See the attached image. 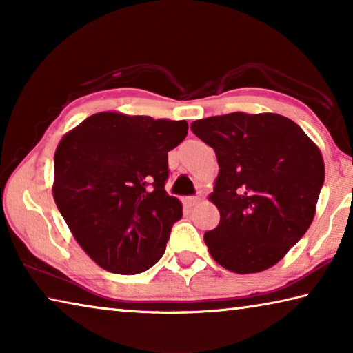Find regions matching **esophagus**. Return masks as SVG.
I'll return each mask as SVG.
<instances>
[{
	"label": "esophagus",
	"mask_w": 353,
	"mask_h": 353,
	"mask_svg": "<svg viewBox=\"0 0 353 353\" xmlns=\"http://www.w3.org/2000/svg\"><path fill=\"white\" fill-rule=\"evenodd\" d=\"M183 202L187 207H193L199 202V196H187V198L183 199Z\"/></svg>",
	"instance_id": "esophagus-1"
}]
</instances>
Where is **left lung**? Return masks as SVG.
Instances as JSON below:
<instances>
[{"mask_svg": "<svg viewBox=\"0 0 353 353\" xmlns=\"http://www.w3.org/2000/svg\"><path fill=\"white\" fill-rule=\"evenodd\" d=\"M191 130L219 165L210 199L221 218L204 234L210 255L236 274L276 265L314 218L325 176L318 146L277 113L234 112L193 121Z\"/></svg>", "mask_w": 353, "mask_h": 353, "instance_id": "1", "label": "left lung"}]
</instances>
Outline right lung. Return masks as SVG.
<instances>
[{"instance_id": "right-lung-1", "label": "right lung", "mask_w": 353, "mask_h": 353, "mask_svg": "<svg viewBox=\"0 0 353 353\" xmlns=\"http://www.w3.org/2000/svg\"><path fill=\"white\" fill-rule=\"evenodd\" d=\"M187 121L101 112L63 137L54 154L59 212L90 259L105 271L140 274L165 254L181 201L165 190L168 152Z\"/></svg>"}]
</instances>
